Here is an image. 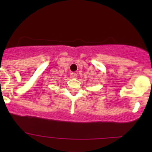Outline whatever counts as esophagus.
<instances>
[{
    "label": "esophagus",
    "mask_w": 152,
    "mask_h": 152,
    "mask_svg": "<svg viewBox=\"0 0 152 152\" xmlns=\"http://www.w3.org/2000/svg\"><path fill=\"white\" fill-rule=\"evenodd\" d=\"M70 77L73 78V79H75V78L77 77V74H76V73H74V72H72V73H70Z\"/></svg>",
    "instance_id": "1"
}]
</instances>
